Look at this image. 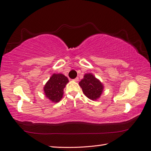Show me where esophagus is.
Listing matches in <instances>:
<instances>
[{
    "label": "esophagus",
    "instance_id": "1",
    "mask_svg": "<svg viewBox=\"0 0 151 151\" xmlns=\"http://www.w3.org/2000/svg\"><path fill=\"white\" fill-rule=\"evenodd\" d=\"M73 81H74V82H77L79 81V77H76V79H73Z\"/></svg>",
    "mask_w": 151,
    "mask_h": 151
}]
</instances>
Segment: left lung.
<instances>
[{"label":"left lung","instance_id":"8db88e82","mask_svg":"<svg viewBox=\"0 0 151 151\" xmlns=\"http://www.w3.org/2000/svg\"><path fill=\"white\" fill-rule=\"evenodd\" d=\"M79 84L86 96L93 101L100 98L104 90L101 82L91 73L86 74Z\"/></svg>","mask_w":151,"mask_h":151}]
</instances>
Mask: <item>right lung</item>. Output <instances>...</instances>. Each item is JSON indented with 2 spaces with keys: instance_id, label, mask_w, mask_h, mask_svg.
I'll use <instances>...</instances> for the list:
<instances>
[{
  "instance_id": "1",
  "label": "right lung",
  "mask_w": 151,
  "mask_h": 151,
  "mask_svg": "<svg viewBox=\"0 0 151 151\" xmlns=\"http://www.w3.org/2000/svg\"><path fill=\"white\" fill-rule=\"evenodd\" d=\"M68 79L62 74H53L45 84L43 90L45 96L53 103H58L63 98V89Z\"/></svg>"
}]
</instances>
